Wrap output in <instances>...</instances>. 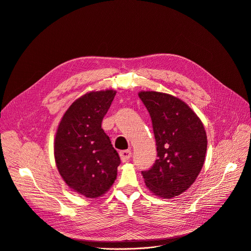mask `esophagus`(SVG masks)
Listing matches in <instances>:
<instances>
[{
    "label": "esophagus",
    "instance_id": "1",
    "mask_svg": "<svg viewBox=\"0 0 251 251\" xmlns=\"http://www.w3.org/2000/svg\"><path fill=\"white\" fill-rule=\"evenodd\" d=\"M120 157L123 162H126L131 157V152L129 150H124L120 152Z\"/></svg>",
    "mask_w": 251,
    "mask_h": 251
}]
</instances>
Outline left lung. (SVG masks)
I'll list each match as a JSON object with an SVG mask.
<instances>
[{
	"label": "left lung",
	"instance_id": "8db88e82",
	"mask_svg": "<svg viewBox=\"0 0 251 251\" xmlns=\"http://www.w3.org/2000/svg\"><path fill=\"white\" fill-rule=\"evenodd\" d=\"M157 145L153 167L143 171L151 193L162 199L181 195L200 174L207 152V134L200 117L184 101L167 93L141 91Z\"/></svg>",
	"mask_w": 251,
	"mask_h": 251
}]
</instances>
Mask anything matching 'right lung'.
Returning <instances> with one entry per match:
<instances>
[{
  "instance_id": "obj_1",
  "label": "right lung",
  "mask_w": 251,
  "mask_h": 251,
  "mask_svg": "<svg viewBox=\"0 0 251 251\" xmlns=\"http://www.w3.org/2000/svg\"><path fill=\"white\" fill-rule=\"evenodd\" d=\"M115 91L100 90L74 101L63 115L54 138V160L66 184L88 199L111 187L121 159L101 128Z\"/></svg>"
}]
</instances>
